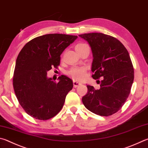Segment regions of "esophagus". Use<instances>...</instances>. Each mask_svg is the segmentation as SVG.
<instances>
[{"mask_svg":"<svg viewBox=\"0 0 148 148\" xmlns=\"http://www.w3.org/2000/svg\"><path fill=\"white\" fill-rule=\"evenodd\" d=\"M81 85H82L81 83H79L77 81H75V80H74L73 81V85H74V87H75V88L79 87V86H80Z\"/></svg>","mask_w":148,"mask_h":148,"instance_id":"esophagus-1","label":"esophagus"}]
</instances>
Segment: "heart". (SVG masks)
<instances>
[{
  "instance_id": "obj_1",
  "label": "heart",
  "mask_w": 148,
  "mask_h": 148,
  "mask_svg": "<svg viewBox=\"0 0 148 148\" xmlns=\"http://www.w3.org/2000/svg\"><path fill=\"white\" fill-rule=\"evenodd\" d=\"M87 45V44L85 43L77 44L76 46V50L82 48ZM86 71H87V68L85 66H74L67 71V75L76 81H82L85 78Z\"/></svg>"
}]
</instances>
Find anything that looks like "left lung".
I'll use <instances>...</instances> for the list:
<instances>
[{
	"label": "left lung",
	"instance_id": "8db88e82",
	"mask_svg": "<svg viewBox=\"0 0 148 148\" xmlns=\"http://www.w3.org/2000/svg\"><path fill=\"white\" fill-rule=\"evenodd\" d=\"M79 36L88 42L92 50V77H102L99 89L87 85L83 103L93 113L110 116L119 111L130 93L134 69L130 54L122 42L108 35L90 33Z\"/></svg>",
	"mask_w": 148,
	"mask_h": 148
}]
</instances>
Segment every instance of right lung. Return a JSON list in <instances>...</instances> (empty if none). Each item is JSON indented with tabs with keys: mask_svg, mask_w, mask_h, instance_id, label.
Wrapping results in <instances>:
<instances>
[{
	"mask_svg": "<svg viewBox=\"0 0 148 148\" xmlns=\"http://www.w3.org/2000/svg\"><path fill=\"white\" fill-rule=\"evenodd\" d=\"M77 38L76 36L52 34L27 42L16 60L13 85L15 95L26 113L46 120L56 116L72 89V79L65 75L58 82L47 77V72L60 63V56Z\"/></svg>",
	"mask_w": 148,
	"mask_h": 148,
	"instance_id": "1",
	"label": "right lung"
}]
</instances>
